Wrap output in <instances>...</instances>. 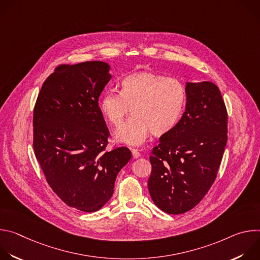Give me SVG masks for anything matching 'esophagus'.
<instances>
[{"mask_svg":"<svg viewBox=\"0 0 260 260\" xmlns=\"http://www.w3.org/2000/svg\"><path fill=\"white\" fill-rule=\"evenodd\" d=\"M131 151H132V154H133L134 158H139L141 156V153L137 149H134V148H132Z\"/></svg>","mask_w":260,"mask_h":260,"instance_id":"34e87169","label":"esophagus"}]
</instances>
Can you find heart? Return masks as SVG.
I'll list each match as a JSON object with an SVG mask.
<instances>
[{
  "mask_svg": "<svg viewBox=\"0 0 260 260\" xmlns=\"http://www.w3.org/2000/svg\"><path fill=\"white\" fill-rule=\"evenodd\" d=\"M186 100V87L180 80L140 71L121 80L119 93L105 91L99 108L106 121L115 127L123 122L131 108L133 117L114 133V140L120 144L138 146L150 132L154 136L171 132L183 113Z\"/></svg>",
  "mask_w": 260,
  "mask_h": 260,
  "instance_id": "1",
  "label": "heart"
}]
</instances>
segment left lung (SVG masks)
<instances>
[{
	"mask_svg": "<svg viewBox=\"0 0 260 260\" xmlns=\"http://www.w3.org/2000/svg\"><path fill=\"white\" fill-rule=\"evenodd\" d=\"M185 112L151 152L148 189L168 214L196 207L215 181L228 142V112L211 81L186 82Z\"/></svg>",
	"mask_w": 260,
	"mask_h": 260,
	"instance_id": "1",
	"label": "left lung"
}]
</instances>
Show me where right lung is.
Masks as SVG:
<instances>
[{
	"label": "right lung",
	"instance_id": "add662e5",
	"mask_svg": "<svg viewBox=\"0 0 260 260\" xmlns=\"http://www.w3.org/2000/svg\"><path fill=\"white\" fill-rule=\"evenodd\" d=\"M110 64H61L45 80L34 109V149L52 190L69 207L100 210L132 158L126 147L105 151L109 129L99 98L112 78Z\"/></svg>",
	"mask_w": 260,
	"mask_h": 260
}]
</instances>
